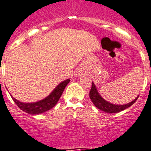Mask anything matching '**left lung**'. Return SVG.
<instances>
[{
  "label": "left lung",
  "mask_w": 151,
  "mask_h": 151,
  "mask_svg": "<svg viewBox=\"0 0 151 151\" xmlns=\"http://www.w3.org/2000/svg\"><path fill=\"white\" fill-rule=\"evenodd\" d=\"M136 98L134 101H132L129 103H127L126 105H115V104H112V103H108L105 99H103L102 97L100 96L97 89L96 88L94 83H92V86H91L90 92H89V98L93 103V104L98 108L99 109L102 110V111L105 112V113H119L120 111H123V109H126L127 108L129 107L135 103L137 99H138Z\"/></svg>",
  "instance_id": "obj_1"
}]
</instances>
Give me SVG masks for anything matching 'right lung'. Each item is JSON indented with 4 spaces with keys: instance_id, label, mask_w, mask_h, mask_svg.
<instances>
[{
    "instance_id": "add662e5",
    "label": "right lung",
    "mask_w": 151,
    "mask_h": 151,
    "mask_svg": "<svg viewBox=\"0 0 151 151\" xmlns=\"http://www.w3.org/2000/svg\"><path fill=\"white\" fill-rule=\"evenodd\" d=\"M69 81L70 79H67V80L61 83L48 97H46L45 99H42V100L36 102V103H24L19 102L12 96L11 97H12L14 102L16 103V105L22 110L29 113V114H39V113L48 111L56 105V103H58V99H60L65 88L69 83Z\"/></svg>"
}]
</instances>
